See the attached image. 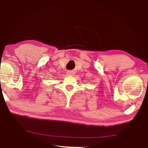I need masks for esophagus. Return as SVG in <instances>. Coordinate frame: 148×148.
I'll return each mask as SVG.
<instances>
[{"mask_svg": "<svg viewBox=\"0 0 148 148\" xmlns=\"http://www.w3.org/2000/svg\"><path fill=\"white\" fill-rule=\"evenodd\" d=\"M67 74H68L69 75H71V76H72V75H73V73H72V72H69Z\"/></svg>", "mask_w": 148, "mask_h": 148, "instance_id": "esophagus-1", "label": "esophagus"}]
</instances>
